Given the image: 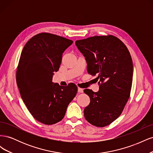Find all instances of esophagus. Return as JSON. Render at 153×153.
Here are the masks:
<instances>
[{
  "label": "esophagus",
  "mask_w": 153,
  "mask_h": 153,
  "mask_svg": "<svg viewBox=\"0 0 153 153\" xmlns=\"http://www.w3.org/2000/svg\"><path fill=\"white\" fill-rule=\"evenodd\" d=\"M78 92H79V93H82V92H84V89H82V88L78 87Z\"/></svg>",
  "instance_id": "34e87169"
}]
</instances>
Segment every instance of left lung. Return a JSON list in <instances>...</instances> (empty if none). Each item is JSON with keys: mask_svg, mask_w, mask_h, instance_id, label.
Listing matches in <instances>:
<instances>
[{"mask_svg": "<svg viewBox=\"0 0 153 153\" xmlns=\"http://www.w3.org/2000/svg\"><path fill=\"white\" fill-rule=\"evenodd\" d=\"M75 44L85 57L88 73L98 75L99 81L98 92L84 90L90 98L84 117L93 126H106L120 116L130 96L131 55L123 41L112 35L90 37Z\"/></svg>", "mask_w": 153, "mask_h": 153, "instance_id": "8db88e82", "label": "left lung"}]
</instances>
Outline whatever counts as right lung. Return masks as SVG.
Returning <instances> with one entry per match:
<instances>
[{"mask_svg":"<svg viewBox=\"0 0 153 153\" xmlns=\"http://www.w3.org/2000/svg\"><path fill=\"white\" fill-rule=\"evenodd\" d=\"M73 42L62 36L42 32L30 38L22 50L16 69V84L29 112L44 124L61 121L76 94L75 84L63 87L52 82L63 52Z\"/></svg>","mask_w":153,"mask_h":153,"instance_id":"right-lung-1","label":"right lung"}]
</instances>
